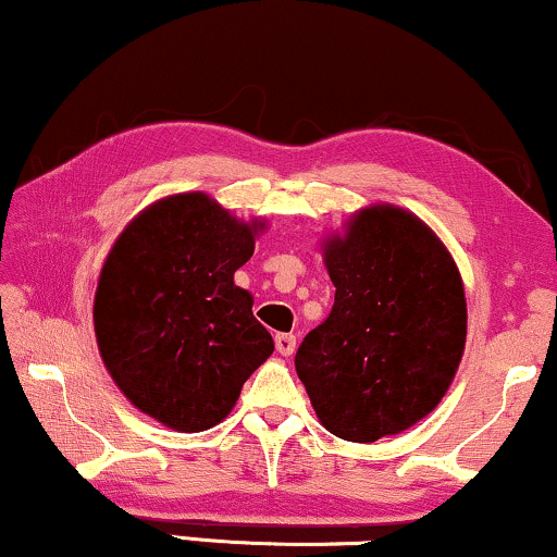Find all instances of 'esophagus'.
Instances as JSON below:
<instances>
[{
    "label": "esophagus",
    "mask_w": 557,
    "mask_h": 557,
    "mask_svg": "<svg viewBox=\"0 0 557 557\" xmlns=\"http://www.w3.org/2000/svg\"><path fill=\"white\" fill-rule=\"evenodd\" d=\"M294 349H296V337H294V334H276V352L278 355L288 357V355H294Z\"/></svg>",
    "instance_id": "34e87169"
}]
</instances>
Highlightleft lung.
Returning a JSON list of instances; mask_svg holds the SVG:
<instances>
[{
	"label": "left lung",
	"mask_w": 557,
	"mask_h": 557,
	"mask_svg": "<svg viewBox=\"0 0 557 557\" xmlns=\"http://www.w3.org/2000/svg\"><path fill=\"white\" fill-rule=\"evenodd\" d=\"M337 292L304 337L296 372L334 436L372 444L444 398L467 345L461 273L438 235L395 205H370L324 240Z\"/></svg>",
	"instance_id": "1"
}]
</instances>
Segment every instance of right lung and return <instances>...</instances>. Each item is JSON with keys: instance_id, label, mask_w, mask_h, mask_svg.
Instances as JSON below:
<instances>
[{"instance_id": "obj_1", "label": "right lung", "mask_w": 557, "mask_h": 557, "mask_svg": "<svg viewBox=\"0 0 557 557\" xmlns=\"http://www.w3.org/2000/svg\"><path fill=\"white\" fill-rule=\"evenodd\" d=\"M263 220L243 223L205 193L157 200L124 227L98 276V352L141 413L180 433L208 431L269 360L273 339L235 271Z\"/></svg>"}]
</instances>
